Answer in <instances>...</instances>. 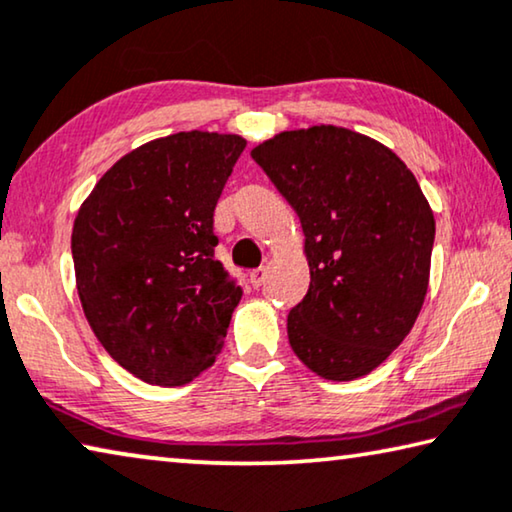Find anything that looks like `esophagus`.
<instances>
[{
    "instance_id": "obj_1",
    "label": "esophagus",
    "mask_w": 512,
    "mask_h": 512,
    "mask_svg": "<svg viewBox=\"0 0 512 512\" xmlns=\"http://www.w3.org/2000/svg\"><path fill=\"white\" fill-rule=\"evenodd\" d=\"M265 277H267L265 267H256V270L249 272V281H251V286H254V288H261L265 283Z\"/></svg>"
}]
</instances>
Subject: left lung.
Returning a JSON list of instances; mask_svg holds the SVG:
<instances>
[{"label":"left lung","instance_id":"left-lung-1","mask_svg":"<svg viewBox=\"0 0 512 512\" xmlns=\"http://www.w3.org/2000/svg\"><path fill=\"white\" fill-rule=\"evenodd\" d=\"M297 212L311 283L288 313L290 348L313 373H371L426 300L435 217L405 162L336 125L290 130L251 151Z\"/></svg>","mask_w":512,"mask_h":512}]
</instances>
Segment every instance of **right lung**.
<instances>
[{
    "instance_id": "add662e5",
    "label": "right lung",
    "mask_w": 512,
    "mask_h": 512,
    "mask_svg": "<svg viewBox=\"0 0 512 512\" xmlns=\"http://www.w3.org/2000/svg\"><path fill=\"white\" fill-rule=\"evenodd\" d=\"M247 141L178 132L107 171L73 226L84 316L112 359L160 387L206 371L242 297L215 258V206Z\"/></svg>"
}]
</instances>
